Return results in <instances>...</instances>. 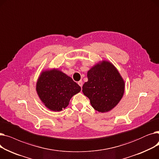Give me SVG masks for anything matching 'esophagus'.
Instances as JSON below:
<instances>
[{
    "mask_svg": "<svg viewBox=\"0 0 159 159\" xmlns=\"http://www.w3.org/2000/svg\"><path fill=\"white\" fill-rule=\"evenodd\" d=\"M78 84H79L80 87H82V80L79 81V82H78Z\"/></svg>",
    "mask_w": 159,
    "mask_h": 159,
    "instance_id": "obj_1",
    "label": "esophagus"
}]
</instances>
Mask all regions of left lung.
<instances>
[{
  "label": "left lung",
  "instance_id": "1",
  "mask_svg": "<svg viewBox=\"0 0 159 159\" xmlns=\"http://www.w3.org/2000/svg\"><path fill=\"white\" fill-rule=\"evenodd\" d=\"M88 82L82 92L99 112L109 111L117 105L124 92V81L118 70L110 62L103 61L88 71Z\"/></svg>",
  "mask_w": 159,
  "mask_h": 159
}]
</instances>
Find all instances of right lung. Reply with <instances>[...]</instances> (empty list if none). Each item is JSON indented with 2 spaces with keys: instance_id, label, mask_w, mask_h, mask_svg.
Segmentation results:
<instances>
[{
  "instance_id": "obj_1",
  "label": "right lung",
  "mask_w": 159,
  "mask_h": 159,
  "mask_svg": "<svg viewBox=\"0 0 159 159\" xmlns=\"http://www.w3.org/2000/svg\"><path fill=\"white\" fill-rule=\"evenodd\" d=\"M38 95L52 111H60L68 106L71 98L81 88L68 75L58 70L42 72L36 86Z\"/></svg>"
}]
</instances>
